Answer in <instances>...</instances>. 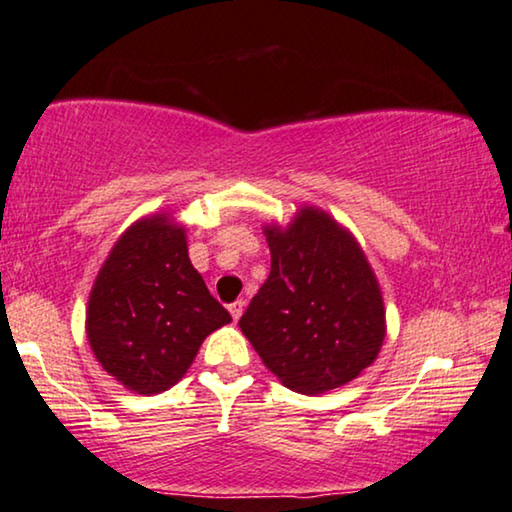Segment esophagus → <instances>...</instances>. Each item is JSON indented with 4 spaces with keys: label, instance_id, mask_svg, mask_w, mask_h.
Listing matches in <instances>:
<instances>
[{
    "label": "esophagus",
    "instance_id": "1",
    "mask_svg": "<svg viewBox=\"0 0 512 512\" xmlns=\"http://www.w3.org/2000/svg\"><path fill=\"white\" fill-rule=\"evenodd\" d=\"M243 308H246V301L243 299H236L234 304H229V313H232V318H234V322L241 318L243 315Z\"/></svg>",
    "mask_w": 512,
    "mask_h": 512
}]
</instances>
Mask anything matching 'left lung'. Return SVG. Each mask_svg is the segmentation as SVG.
<instances>
[{"mask_svg": "<svg viewBox=\"0 0 512 512\" xmlns=\"http://www.w3.org/2000/svg\"><path fill=\"white\" fill-rule=\"evenodd\" d=\"M271 273L239 327L280 383L325 394L376 362L387 322L380 283L350 229L318 206L264 225Z\"/></svg>", "mask_w": 512, "mask_h": 512, "instance_id": "obj_1", "label": "left lung"}]
</instances>
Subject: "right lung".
Listing matches in <instances>:
<instances>
[{
	"label": "right lung",
	"instance_id": "right-lung-1",
	"mask_svg": "<svg viewBox=\"0 0 512 512\" xmlns=\"http://www.w3.org/2000/svg\"><path fill=\"white\" fill-rule=\"evenodd\" d=\"M232 322L187 255V234L167 211L132 222L99 269L85 334L102 369L153 397L190 369L208 334Z\"/></svg>",
	"mask_w": 512,
	"mask_h": 512
}]
</instances>
